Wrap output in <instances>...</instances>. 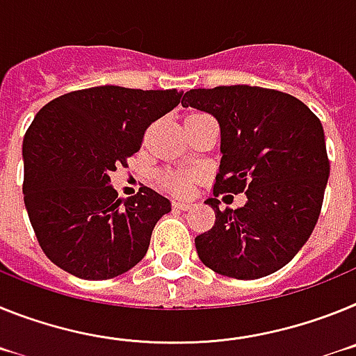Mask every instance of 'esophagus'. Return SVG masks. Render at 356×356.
Returning <instances> with one entry per match:
<instances>
[{"mask_svg": "<svg viewBox=\"0 0 356 356\" xmlns=\"http://www.w3.org/2000/svg\"><path fill=\"white\" fill-rule=\"evenodd\" d=\"M174 206H175V208H177V209H182V211H188V209L193 208V204L184 202V200H175Z\"/></svg>", "mask_w": 356, "mask_h": 356, "instance_id": "obj_1", "label": "esophagus"}]
</instances>
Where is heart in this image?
Returning <instances> with one entry per match:
<instances>
[{"label": "heart", "instance_id": "b5f03b06", "mask_svg": "<svg viewBox=\"0 0 356 356\" xmlns=\"http://www.w3.org/2000/svg\"><path fill=\"white\" fill-rule=\"evenodd\" d=\"M193 182H195V174H191V172H166L163 174V184L181 195L191 190Z\"/></svg>", "mask_w": 356, "mask_h": 356}]
</instances>
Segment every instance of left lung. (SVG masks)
I'll return each instance as SVG.
<instances>
[{
	"label": "left lung",
	"instance_id": "8db88e82",
	"mask_svg": "<svg viewBox=\"0 0 356 356\" xmlns=\"http://www.w3.org/2000/svg\"><path fill=\"white\" fill-rule=\"evenodd\" d=\"M182 107L215 116L220 168L206 200L215 225L195 238L216 274L258 280L285 267L314 231L330 177L319 118L292 95L258 86L190 89ZM220 193H245L243 209L220 212Z\"/></svg>",
	"mask_w": 356,
	"mask_h": 356
}]
</instances>
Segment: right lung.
I'll list each match as a JSON object with an SVG mask.
<instances>
[{
  "mask_svg": "<svg viewBox=\"0 0 356 356\" xmlns=\"http://www.w3.org/2000/svg\"><path fill=\"white\" fill-rule=\"evenodd\" d=\"M182 91L120 86L55 98L24 134V206L44 254L82 280H111L147 254L166 197L141 186L120 199L109 174L141 148L148 125L179 105Z\"/></svg>",
  "mask_w": 356,
  "mask_h": 356,
  "instance_id": "obj_1",
  "label": "right lung"
}]
</instances>
